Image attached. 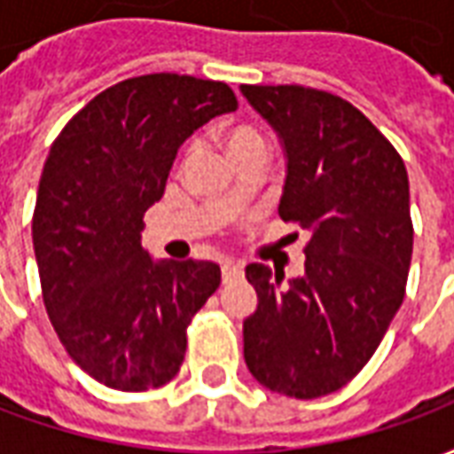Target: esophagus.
Returning a JSON list of instances; mask_svg holds the SVG:
<instances>
[{"label": "esophagus", "mask_w": 454, "mask_h": 454, "mask_svg": "<svg viewBox=\"0 0 454 454\" xmlns=\"http://www.w3.org/2000/svg\"><path fill=\"white\" fill-rule=\"evenodd\" d=\"M240 275H243V270H240L236 262H231V260H221V277H223V282L240 279Z\"/></svg>", "instance_id": "1"}]
</instances>
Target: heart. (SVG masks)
I'll return each instance as SVG.
<instances>
[{
  "instance_id": "obj_1",
  "label": "heart",
  "mask_w": 454,
  "mask_h": 454,
  "mask_svg": "<svg viewBox=\"0 0 454 454\" xmlns=\"http://www.w3.org/2000/svg\"><path fill=\"white\" fill-rule=\"evenodd\" d=\"M223 145H226L228 155L236 160L238 165L243 162V160L253 158V155H260V158H265L267 155V140L265 136L255 129V126H250V123H231L226 130H223Z\"/></svg>"
}]
</instances>
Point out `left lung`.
I'll return each instance as SVG.
<instances>
[{"mask_svg":"<svg viewBox=\"0 0 454 454\" xmlns=\"http://www.w3.org/2000/svg\"><path fill=\"white\" fill-rule=\"evenodd\" d=\"M240 90L285 143L279 216L311 233L304 275L289 286L285 272L246 267L257 309L243 324V355L270 391L318 399L370 362L403 301L409 175L380 129L340 97L301 84Z\"/></svg>","mask_w":454,"mask_h":454,"instance_id":"obj_1","label":"left lung"}]
</instances>
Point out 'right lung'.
Returning a JSON list of instances; mask_svg holds the SVG:
<instances>
[{
    "instance_id": "obj_1",
    "label": "right lung",
    "mask_w": 454,
    "mask_h": 454,
    "mask_svg": "<svg viewBox=\"0 0 454 454\" xmlns=\"http://www.w3.org/2000/svg\"><path fill=\"white\" fill-rule=\"evenodd\" d=\"M236 109L226 82L140 74L97 94L51 145L34 208L43 304L67 355L104 387L158 389L182 367L187 325L221 270L153 262L143 216L162 197L179 145Z\"/></svg>"
}]
</instances>
